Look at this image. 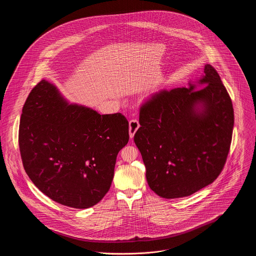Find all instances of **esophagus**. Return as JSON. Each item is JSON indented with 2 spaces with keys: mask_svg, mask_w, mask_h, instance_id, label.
I'll return each mask as SVG.
<instances>
[{
  "mask_svg": "<svg viewBox=\"0 0 256 256\" xmlns=\"http://www.w3.org/2000/svg\"><path fill=\"white\" fill-rule=\"evenodd\" d=\"M139 126H140V124H139V122H138L136 119H132V120L130 121V128H128V130H130V138H134V134L137 132Z\"/></svg>",
  "mask_w": 256,
  "mask_h": 256,
  "instance_id": "obj_1",
  "label": "esophagus"
}]
</instances>
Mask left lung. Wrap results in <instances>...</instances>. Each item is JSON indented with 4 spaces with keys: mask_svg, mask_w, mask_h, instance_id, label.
<instances>
[{
    "mask_svg": "<svg viewBox=\"0 0 256 256\" xmlns=\"http://www.w3.org/2000/svg\"><path fill=\"white\" fill-rule=\"evenodd\" d=\"M134 143L150 188L164 198L192 195L213 182L228 158L234 112L209 64L187 87L161 90L141 106Z\"/></svg>",
    "mask_w": 256,
    "mask_h": 256,
    "instance_id": "8db88e82",
    "label": "left lung"
}]
</instances>
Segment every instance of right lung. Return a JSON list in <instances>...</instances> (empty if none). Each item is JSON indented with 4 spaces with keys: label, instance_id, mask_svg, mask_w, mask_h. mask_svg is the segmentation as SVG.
<instances>
[{
    "label": "right lung",
    "instance_id": "1",
    "mask_svg": "<svg viewBox=\"0 0 256 256\" xmlns=\"http://www.w3.org/2000/svg\"><path fill=\"white\" fill-rule=\"evenodd\" d=\"M128 139L121 113L100 115L70 104L46 80L32 90L22 110L19 146L26 172L62 206L97 204L110 190L117 154Z\"/></svg>",
    "mask_w": 256,
    "mask_h": 256
}]
</instances>
